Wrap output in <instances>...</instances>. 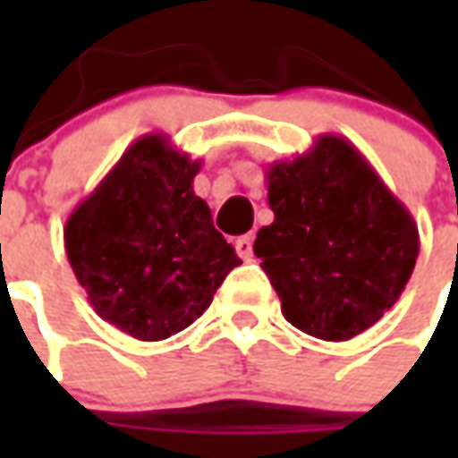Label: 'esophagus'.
<instances>
[{
    "instance_id": "34e87169",
    "label": "esophagus",
    "mask_w": 458,
    "mask_h": 458,
    "mask_svg": "<svg viewBox=\"0 0 458 458\" xmlns=\"http://www.w3.org/2000/svg\"><path fill=\"white\" fill-rule=\"evenodd\" d=\"M252 244H255V242H252V237H250V234H247V237H239L237 244H234V247H237V255L242 257V259H252V257H255Z\"/></svg>"
}]
</instances>
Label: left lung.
Instances as JSON below:
<instances>
[{
  "instance_id": "1",
  "label": "left lung",
  "mask_w": 458,
  "mask_h": 458,
  "mask_svg": "<svg viewBox=\"0 0 458 458\" xmlns=\"http://www.w3.org/2000/svg\"><path fill=\"white\" fill-rule=\"evenodd\" d=\"M275 221L262 226V259L283 316L324 342H346L395 306L413 275L420 237L411 211L346 137L265 170Z\"/></svg>"
}]
</instances>
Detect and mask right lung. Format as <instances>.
<instances>
[{"mask_svg":"<svg viewBox=\"0 0 458 458\" xmlns=\"http://www.w3.org/2000/svg\"><path fill=\"white\" fill-rule=\"evenodd\" d=\"M199 170L167 134H142L65 221V255L91 308L140 342L193 324L242 265L193 191Z\"/></svg>","mask_w":458,"mask_h":458,"instance_id":"add662e5","label":"right lung"}]
</instances>
